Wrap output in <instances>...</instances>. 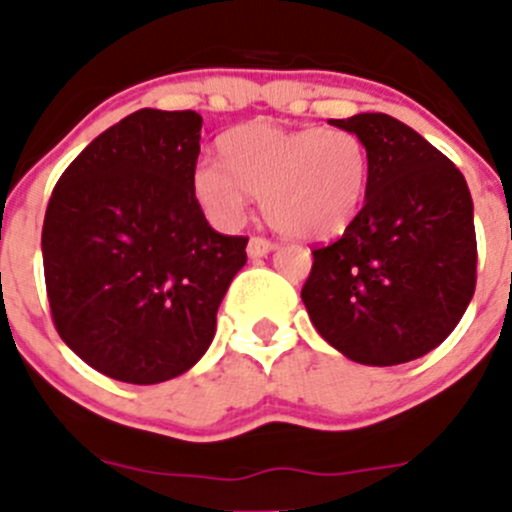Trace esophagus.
<instances>
[{
	"label": "esophagus",
	"instance_id": "obj_1",
	"mask_svg": "<svg viewBox=\"0 0 512 512\" xmlns=\"http://www.w3.org/2000/svg\"><path fill=\"white\" fill-rule=\"evenodd\" d=\"M272 247H275V242L267 240V237L255 235L250 237V242H247V255H250L252 260H257V257H265Z\"/></svg>",
	"mask_w": 512,
	"mask_h": 512
}]
</instances>
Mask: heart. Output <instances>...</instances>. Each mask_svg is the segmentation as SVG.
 Returning a JSON list of instances; mask_svg holds the SVG:
<instances>
[{
	"label": "heart",
	"mask_w": 512,
	"mask_h": 512,
	"mask_svg": "<svg viewBox=\"0 0 512 512\" xmlns=\"http://www.w3.org/2000/svg\"><path fill=\"white\" fill-rule=\"evenodd\" d=\"M223 163L200 158L193 193L208 218L235 227L247 193L260 195L265 218L299 240H327L352 225L371 178L366 143L347 128H282L252 121L220 143Z\"/></svg>",
	"instance_id": "b5f03b06"
}]
</instances>
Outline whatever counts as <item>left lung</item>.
<instances>
[{"mask_svg": "<svg viewBox=\"0 0 512 512\" xmlns=\"http://www.w3.org/2000/svg\"><path fill=\"white\" fill-rule=\"evenodd\" d=\"M329 123L366 143L371 178L344 235L312 250L302 302L347 359L406 364L456 329L476 292L471 190L438 148L386 113Z\"/></svg>", "mask_w": 512, "mask_h": 512, "instance_id": "1", "label": "left lung"}]
</instances>
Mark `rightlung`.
Returning <instances> with one entry per match:
<instances>
[{
    "mask_svg": "<svg viewBox=\"0 0 512 512\" xmlns=\"http://www.w3.org/2000/svg\"><path fill=\"white\" fill-rule=\"evenodd\" d=\"M203 118L141 108L61 173L41 230L59 337L91 369L160 384L208 352L247 237L220 235L193 193Z\"/></svg>",
    "mask_w": 512,
    "mask_h": 512,
    "instance_id": "add662e5",
    "label": "right lung"
}]
</instances>
